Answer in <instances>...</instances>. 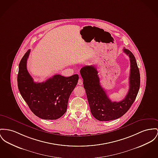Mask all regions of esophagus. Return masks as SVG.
Returning a JSON list of instances; mask_svg holds the SVG:
<instances>
[{
	"label": "esophagus",
	"instance_id": "1",
	"mask_svg": "<svg viewBox=\"0 0 158 158\" xmlns=\"http://www.w3.org/2000/svg\"><path fill=\"white\" fill-rule=\"evenodd\" d=\"M78 84L79 85H83V80H82L81 78H80V79L78 80Z\"/></svg>",
	"mask_w": 158,
	"mask_h": 158
}]
</instances>
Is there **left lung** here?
I'll return each instance as SVG.
<instances>
[{
	"label": "left lung",
	"instance_id": "8db88e82",
	"mask_svg": "<svg viewBox=\"0 0 158 158\" xmlns=\"http://www.w3.org/2000/svg\"><path fill=\"white\" fill-rule=\"evenodd\" d=\"M123 52L130 58L129 89L125 98L119 102L111 101L100 84L94 66H85L80 70L92 114L99 121H110L123 116L135 101L140 85V75L135 56L129 50Z\"/></svg>",
	"mask_w": 158,
	"mask_h": 158
}]
</instances>
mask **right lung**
Here are the masks:
<instances>
[{
  "label": "right lung",
  "mask_w": 158,
  "mask_h": 158,
  "mask_svg": "<svg viewBox=\"0 0 158 158\" xmlns=\"http://www.w3.org/2000/svg\"><path fill=\"white\" fill-rule=\"evenodd\" d=\"M29 50L19 63L17 84L21 96L32 113L42 119L56 120L66 113L68 99L78 83V75H54L45 82L35 83L27 69Z\"/></svg>",
  "instance_id": "add662e5"
}]
</instances>
